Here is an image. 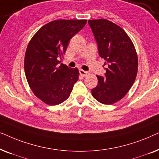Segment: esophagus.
<instances>
[{"label":"esophagus","mask_w":159,"mask_h":159,"mask_svg":"<svg viewBox=\"0 0 159 159\" xmlns=\"http://www.w3.org/2000/svg\"><path fill=\"white\" fill-rule=\"evenodd\" d=\"M80 71V75L82 76V77H86V76L88 75V71H85L82 70V69H80V71Z\"/></svg>","instance_id":"1"}]
</instances>
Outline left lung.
I'll return each mask as SVG.
<instances>
[{"mask_svg": "<svg viewBox=\"0 0 159 159\" xmlns=\"http://www.w3.org/2000/svg\"><path fill=\"white\" fill-rule=\"evenodd\" d=\"M98 54L106 61L105 77L97 75L92 95L103 104H113L128 93L138 73V55L125 30L107 19L89 20Z\"/></svg>", "mask_w": 159, "mask_h": 159, "instance_id": "8db88e82", "label": "left lung"}]
</instances>
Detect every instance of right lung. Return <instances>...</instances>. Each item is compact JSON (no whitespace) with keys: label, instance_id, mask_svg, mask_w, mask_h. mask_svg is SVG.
Segmentation results:
<instances>
[{"label":"right lung","instance_id":"right-lung-1","mask_svg":"<svg viewBox=\"0 0 159 159\" xmlns=\"http://www.w3.org/2000/svg\"><path fill=\"white\" fill-rule=\"evenodd\" d=\"M84 19L54 20L46 24L30 41L25 56L29 85L39 99L58 105L68 98L79 77L77 68L61 64L69 41L86 25Z\"/></svg>","mask_w":159,"mask_h":159}]
</instances>
